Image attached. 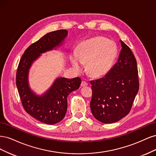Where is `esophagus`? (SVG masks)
Masks as SVG:
<instances>
[{
  "label": "esophagus",
  "instance_id": "34e87169",
  "mask_svg": "<svg viewBox=\"0 0 156 156\" xmlns=\"http://www.w3.org/2000/svg\"><path fill=\"white\" fill-rule=\"evenodd\" d=\"M87 85H88V83H87V81H82V82H81V86L82 87H86V86H87Z\"/></svg>",
  "mask_w": 156,
  "mask_h": 156
}]
</instances>
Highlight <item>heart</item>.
<instances>
[{"instance_id": "heart-1", "label": "heart", "mask_w": 156, "mask_h": 156, "mask_svg": "<svg viewBox=\"0 0 156 156\" xmlns=\"http://www.w3.org/2000/svg\"><path fill=\"white\" fill-rule=\"evenodd\" d=\"M118 54L116 44L103 36H96L79 43L71 61L73 67L81 69L78 63L85 65L88 75L92 77L105 76L112 68Z\"/></svg>"}]
</instances>
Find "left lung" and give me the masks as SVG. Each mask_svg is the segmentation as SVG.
<instances>
[{
    "label": "left lung",
    "mask_w": 156,
    "mask_h": 156,
    "mask_svg": "<svg viewBox=\"0 0 156 156\" xmlns=\"http://www.w3.org/2000/svg\"><path fill=\"white\" fill-rule=\"evenodd\" d=\"M120 43L119 60L110 72L90 81L91 111L96 119L105 124L119 121L128 114L139 88L135 56L128 46L122 40Z\"/></svg>",
    "instance_id": "8db88e82"
}]
</instances>
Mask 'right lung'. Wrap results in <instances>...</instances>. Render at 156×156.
<instances>
[{"mask_svg": "<svg viewBox=\"0 0 156 156\" xmlns=\"http://www.w3.org/2000/svg\"><path fill=\"white\" fill-rule=\"evenodd\" d=\"M67 35L68 31L62 29L41 37L25 50L17 69L16 86L23 108L35 119L47 124H56L64 119L67 111L68 96L79 88L81 79L59 77L43 96H39L30 90L28 74L32 62L41 53L60 45Z\"/></svg>", "mask_w": 156, "mask_h": 156, "instance_id": "add662e5", "label": "right lung"}]
</instances>
